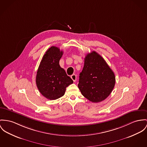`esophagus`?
<instances>
[{
  "label": "esophagus",
  "mask_w": 147,
  "mask_h": 147,
  "mask_svg": "<svg viewBox=\"0 0 147 147\" xmlns=\"http://www.w3.org/2000/svg\"><path fill=\"white\" fill-rule=\"evenodd\" d=\"M71 78L74 82H76L77 80V76L76 74H73L72 76H71Z\"/></svg>",
  "instance_id": "esophagus-1"
}]
</instances>
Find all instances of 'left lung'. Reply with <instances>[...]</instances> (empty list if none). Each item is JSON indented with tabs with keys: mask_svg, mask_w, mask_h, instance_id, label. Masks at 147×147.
I'll return each mask as SVG.
<instances>
[{
	"mask_svg": "<svg viewBox=\"0 0 147 147\" xmlns=\"http://www.w3.org/2000/svg\"><path fill=\"white\" fill-rule=\"evenodd\" d=\"M115 84L114 73L104 59L96 51L88 54L78 84L82 95L92 102H100L110 94Z\"/></svg>",
	"mask_w": 147,
	"mask_h": 147,
	"instance_id": "8db88e82",
	"label": "left lung"
}]
</instances>
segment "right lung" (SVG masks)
I'll return each mask as SVG.
<instances>
[{
  "label": "right lung",
  "instance_id": "1",
  "mask_svg": "<svg viewBox=\"0 0 147 147\" xmlns=\"http://www.w3.org/2000/svg\"><path fill=\"white\" fill-rule=\"evenodd\" d=\"M63 54V51L59 48L51 46L44 55L37 71V88L42 96L50 100L63 96L66 88L73 83L59 65Z\"/></svg>",
  "mask_w": 147,
  "mask_h": 147
}]
</instances>
